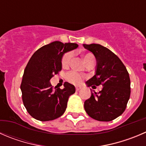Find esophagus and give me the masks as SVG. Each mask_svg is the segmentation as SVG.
<instances>
[{
    "mask_svg": "<svg viewBox=\"0 0 146 146\" xmlns=\"http://www.w3.org/2000/svg\"><path fill=\"white\" fill-rule=\"evenodd\" d=\"M80 89H81V86H76V90H80Z\"/></svg>",
    "mask_w": 146,
    "mask_h": 146,
    "instance_id": "esophagus-1",
    "label": "esophagus"
}]
</instances>
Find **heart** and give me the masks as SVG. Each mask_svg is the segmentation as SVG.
I'll list each match as a JSON object with an SVG mask.
<instances>
[{"instance_id": "heart-1", "label": "heart", "mask_w": 146, "mask_h": 146, "mask_svg": "<svg viewBox=\"0 0 146 146\" xmlns=\"http://www.w3.org/2000/svg\"><path fill=\"white\" fill-rule=\"evenodd\" d=\"M73 56V53L71 52H67L63 55L61 60V64L63 67H67L70 64V60ZM83 59L86 64L90 63H94L95 57L92 53H86L83 55ZM85 76L83 75L80 74L76 71H70L66 73V78L68 81L73 84H80L82 82Z\"/></svg>"}]
</instances>
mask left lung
<instances>
[{
	"label": "left lung",
	"mask_w": 146,
	"mask_h": 146,
	"mask_svg": "<svg viewBox=\"0 0 146 146\" xmlns=\"http://www.w3.org/2000/svg\"><path fill=\"white\" fill-rule=\"evenodd\" d=\"M97 60L95 76L88 80V86L100 85L98 93H92L84 103L85 111L99 121H111L125 111L131 95V80L126 68L119 58L107 48L99 44H83Z\"/></svg>",
	"instance_id": "obj_1"
}]
</instances>
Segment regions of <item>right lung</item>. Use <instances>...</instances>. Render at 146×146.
Listing matches in <instances>:
<instances>
[{
	"label": "right lung",
	"instance_id": "obj_1",
	"mask_svg": "<svg viewBox=\"0 0 146 146\" xmlns=\"http://www.w3.org/2000/svg\"><path fill=\"white\" fill-rule=\"evenodd\" d=\"M77 47L76 43L52 42L36 50L28 61L21 89L24 106L35 119L52 121L66 111L69 96L76 88L68 82L63 89L53 88L50 80L62 70L63 55Z\"/></svg>",
	"mask_w": 146,
	"mask_h": 146
}]
</instances>
